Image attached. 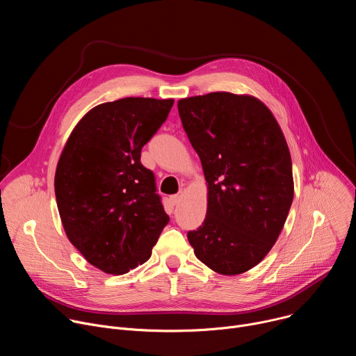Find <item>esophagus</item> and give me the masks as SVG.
<instances>
[{"label": "esophagus", "instance_id": "obj_1", "mask_svg": "<svg viewBox=\"0 0 356 356\" xmlns=\"http://www.w3.org/2000/svg\"><path fill=\"white\" fill-rule=\"evenodd\" d=\"M181 197H183V193H179V194H175V195H172V202L173 204H179V202L181 201Z\"/></svg>", "mask_w": 356, "mask_h": 356}]
</instances>
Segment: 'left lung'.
<instances>
[{
	"mask_svg": "<svg viewBox=\"0 0 356 356\" xmlns=\"http://www.w3.org/2000/svg\"><path fill=\"white\" fill-rule=\"evenodd\" d=\"M179 115L209 183L207 216L187 232L195 257L221 275L257 266L275 245L294 195L290 152L255 97L183 98Z\"/></svg>",
	"mask_w": 356,
	"mask_h": 356,
	"instance_id": "obj_1",
	"label": "left lung"
}]
</instances>
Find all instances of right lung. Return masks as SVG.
I'll return each mask as SVG.
<instances>
[{
	"label": "right lung",
	"mask_w": 356,
	"mask_h": 356,
	"mask_svg": "<svg viewBox=\"0 0 356 356\" xmlns=\"http://www.w3.org/2000/svg\"><path fill=\"white\" fill-rule=\"evenodd\" d=\"M173 103L128 97L99 104L76 125L60 155L55 193L63 228L86 261L106 273L145 264L169 222L140 150Z\"/></svg>",
	"instance_id": "obj_1"
}]
</instances>
